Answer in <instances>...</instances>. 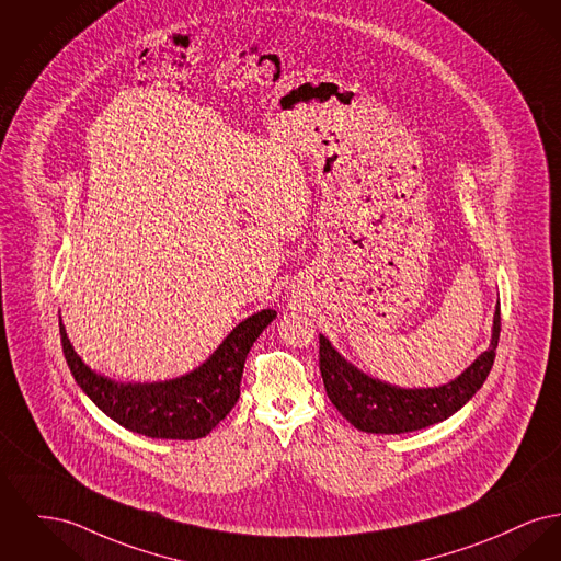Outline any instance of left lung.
<instances>
[{
    "label": "left lung",
    "mask_w": 561,
    "mask_h": 561,
    "mask_svg": "<svg viewBox=\"0 0 561 561\" xmlns=\"http://www.w3.org/2000/svg\"><path fill=\"white\" fill-rule=\"evenodd\" d=\"M497 339L500 302L495 305L488 352L479 354L456 379L436 388H400L375 379L347 363L324 334H320V370L330 402L354 428L370 434H402L428 428L460 411L488 379Z\"/></svg>",
    "instance_id": "8db88e82"
}]
</instances>
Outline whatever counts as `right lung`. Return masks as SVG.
Masks as SVG:
<instances>
[{
  "label": "right lung",
  "instance_id": "1",
  "mask_svg": "<svg viewBox=\"0 0 561 561\" xmlns=\"http://www.w3.org/2000/svg\"><path fill=\"white\" fill-rule=\"evenodd\" d=\"M275 318L273 309L245 318L197 368L152 383L116 381L93 370L76 354L61 316L59 330L76 383L110 420L148 438L195 440L207 436L231 413L250 347Z\"/></svg>",
  "mask_w": 561,
  "mask_h": 561
}]
</instances>
